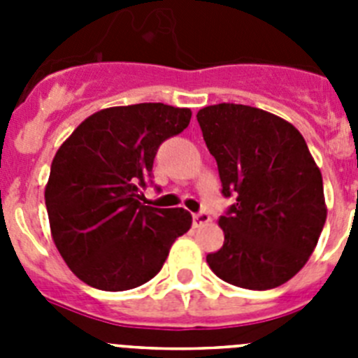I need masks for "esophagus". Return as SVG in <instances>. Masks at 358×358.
<instances>
[{"mask_svg":"<svg viewBox=\"0 0 358 358\" xmlns=\"http://www.w3.org/2000/svg\"><path fill=\"white\" fill-rule=\"evenodd\" d=\"M211 220L210 213H206V211H199V213H194V226L195 227H201L204 226V224H208Z\"/></svg>","mask_w":358,"mask_h":358,"instance_id":"34e87169","label":"esophagus"}]
</instances>
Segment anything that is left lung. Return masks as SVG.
<instances>
[{"label": "left lung", "instance_id": "obj_1", "mask_svg": "<svg viewBox=\"0 0 358 358\" xmlns=\"http://www.w3.org/2000/svg\"><path fill=\"white\" fill-rule=\"evenodd\" d=\"M197 122L224 197H236L218 218L224 245L208 265L231 285L276 289L308 262L327 222L321 170L301 132L264 109L217 103Z\"/></svg>", "mask_w": 358, "mask_h": 358}]
</instances>
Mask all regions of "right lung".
Returning a JSON list of instances; mask_svg holds the SVG:
<instances>
[{
    "label": "right lung",
    "mask_w": 358,
    "mask_h": 358,
    "mask_svg": "<svg viewBox=\"0 0 358 358\" xmlns=\"http://www.w3.org/2000/svg\"><path fill=\"white\" fill-rule=\"evenodd\" d=\"M189 118V109L166 103L109 107L85 118L57 150L44 201L53 242L78 280L107 292L143 285L192 227L182 208L140 202L157 148Z\"/></svg>",
    "instance_id": "right-lung-1"
}]
</instances>
